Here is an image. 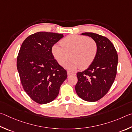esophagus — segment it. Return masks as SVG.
Masks as SVG:
<instances>
[{"label":"esophagus","mask_w":132,"mask_h":132,"mask_svg":"<svg viewBox=\"0 0 132 132\" xmlns=\"http://www.w3.org/2000/svg\"><path fill=\"white\" fill-rule=\"evenodd\" d=\"M67 74H68V76H70V75H75V73L70 72V71H68V72H67Z\"/></svg>","instance_id":"1"}]
</instances>
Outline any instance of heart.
<instances>
[{"mask_svg":"<svg viewBox=\"0 0 132 132\" xmlns=\"http://www.w3.org/2000/svg\"><path fill=\"white\" fill-rule=\"evenodd\" d=\"M61 47L53 45L51 53L60 65L73 71L80 67L85 69L95 60L98 53V45L94 39L81 35H69L60 41Z\"/></svg>","mask_w":132,"mask_h":132,"instance_id":"heart-1","label":"heart"}]
</instances>
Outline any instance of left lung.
<instances>
[{"instance_id":"obj_1","label":"left lung","mask_w":132,"mask_h":132,"mask_svg":"<svg viewBox=\"0 0 132 132\" xmlns=\"http://www.w3.org/2000/svg\"><path fill=\"white\" fill-rule=\"evenodd\" d=\"M98 45L96 58L86 70L77 73L78 82L75 90L82 100L90 102L98 101L111 87L117 75L118 57L113 44L105 37L92 32H85Z\"/></svg>"}]
</instances>
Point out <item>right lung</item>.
<instances>
[{
	"label": "right lung",
	"mask_w": 132,
	"mask_h": 132,
	"mask_svg": "<svg viewBox=\"0 0 132 132\" xmlns=\"http://www.w3.org/2000/svg\"><path fill=\"white\" fill-rule=\"evenodd\" d=\"M62 34L39 32L25 39L17 60V67L25 92L36 103L44 104L57 97L67 78L51 53L52 46Z\"/></svg>",
	"instance_id": "1"
}]
</instances>
